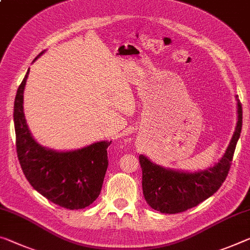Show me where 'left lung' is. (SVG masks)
<instances>
[{"label": "left lung", "mask_w": 250, "mask_h": 250, "mask_svg": "<svg viewBox=\"0 0 250 250\" xmlns=\"http://www.w3.org/2000/svg\"><path fill=\"white\" fill-rule=\"evenodd\" d=\"M237 125L231 140L220 160L205 170L184 171L165 168L144 154L139 156L142 169V190L150 207L162 213H178L196 207L211 197L227 177L233 152L243 126V109L236 96Z\"/></svg>", "instance_id": "obj_1"}]
</instances>
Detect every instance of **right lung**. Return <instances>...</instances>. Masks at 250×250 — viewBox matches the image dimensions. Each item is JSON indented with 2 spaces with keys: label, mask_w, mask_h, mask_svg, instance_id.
Segmentation results:
<instances>
[{
  "label": "right lung",
  "mask_w": 250,
  "mask_h": 250,
  "mask_svg": "<svg viewBox=\"0 0 250 250\" xmlns=\"http://www.w3.org/2000/svg\"><path fill=\"white\" fill-rule=\"evenodd\" d=\"M44 52L42 51L33 62ZM29 72L30 69L18 89L13 113L17 152L23 173L30 185L53 204L70 210L88 207L101 192L109 165L106 149L111 141H98L69 151L40 145L26 125L23 110Z\"/></svg>",
  "instance_id": "1"
}]
</instances>
